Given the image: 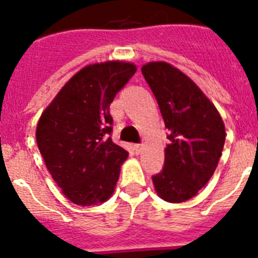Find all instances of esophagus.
<instances>
[{"instance_id": "34e87169", "label": "esophagus", "mask_w": 258, "mask_h": 258, "mask_svg": "<svg viewBox=\"0 0 258 258\" xmlns=\"http://www.w3.org/2000/svg\"><path fill=\"white\" fill-rule=\"evenodd\" d=\"M143 146L142 145H134V151H136V154H141V151H142Z\"/></svg>"}]
</instances>
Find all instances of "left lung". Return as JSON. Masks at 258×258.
<instances>
[{"label": "left lung", "instance_id": "obj_1", "mask_svg": "<svg viewBox=\"0 0 258 258\" xmlns=\"http://www.w3.org/2000/svg\"><path fill=\"white\" fill-rule=\"evenodd\" d=\"M142 75L156 98L170 141L163 170L152 175L155 190L165 202H186L217 168L226 137L222 117L199 86L169 63L150 61Z\"/></svg>", "mask_w": 258, "mask_h": 258}]
</instances>
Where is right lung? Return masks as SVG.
<instances>
[{"label": "right lung", "mask_w": 258, "mask_h": 258, "mask_svg": "<svg viewBox=\"0 0 258 258\" xmlns=\"http://www.w3.org/2000/svg\"><path fill=\"white\" fill-rule=\"evenodd\" d=\"M137 67L120 60L84 67L56 94L37 124L47 170L67 199L95 206L112 197L127 152L115 145L109 104Z\"/></svg>", "instance_id": "right-lung-1"}]
</instances>
